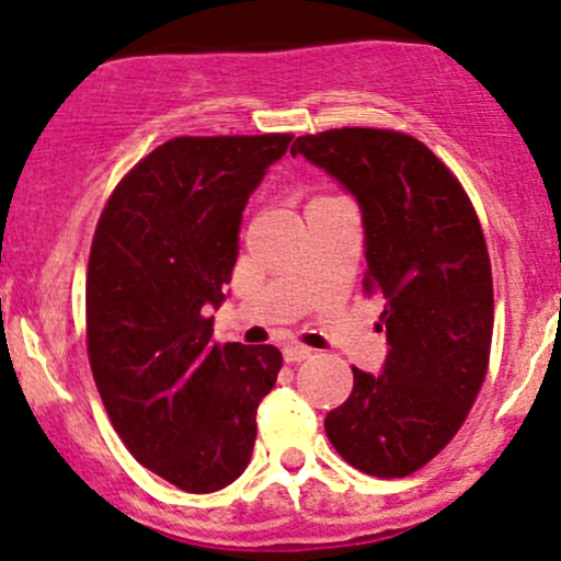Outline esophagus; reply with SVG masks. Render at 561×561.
I'll list each match as a JSON object with an SVG mask.
<instances>
[{
  "label": "esophagus",
  "mask_w": 561,
  "mask_h": 561,
  "mask_svg": "<svg viewBox=\"0 0 561 561\" xmlns=\"http://www.w3.org/2000/svg\"><path fill=\"white\" fill-rule=\"evenodd\" d=\"M283 357H286V363H301L307 360V357H312V350L305 347V344H288V347L283 350Z\"/></svg>",
  "instance_id": "1"
}]
</instances>
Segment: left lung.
Returning <instances> with one entry per match:
<instances>
[{
	"label": "left lung",
	"instance_id": "obj_1",
	"mask_svg": "<svg viewBox=\"0 0 561 561\" xmlns=\"http://www.w3.org/2000/svg\"><path fill=\"white\" fill-rule=\"evenodd\" d=\"M297 153L360 204L363 291L383 299L389 342L381 374L352 368L325 434L350 467L408 477L456 437L488 374L493 273L480 217L456 174L405 131H318L294 140Z\"/></svg>",
	"mask_w": 561,
	"mask_h": 561
}]
</instances>
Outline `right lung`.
I'll list each match as a JSON object with an SVG mask.
<instances>
[{"mask_svg": "<svg viewBox=\"0 0 561 561\" xmlns=\"http://www.w3.org/2000/svg\"><path fill=\"white\" fill-rule=\"evenodd\" d=\"M291 135L174 137L113 187L87 267V355L113 430L145 469L214 493L249 467L273 344L214 342L238 230Z\"/></svg>", "mask_w": 561, "mask_h": 561, "instance_id": "1", "label": "right lung"}]
</instances>
